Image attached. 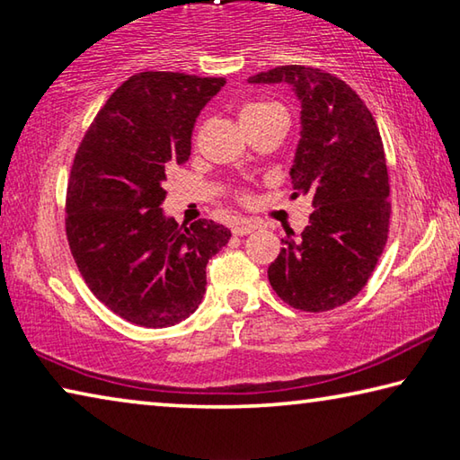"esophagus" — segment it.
Wrapping results in <instances>:
<instances>
[{
    "instance_id": "1",
    "label": "esophagus",
    "mask_w": 460,
    "mask_h": 460,
    "mask_svg": "<svg viewBox=\"0 0 460 460\" xmlns=\"http://www.w3.org/2000/svg\"><path fill=\"white\" fill-rule=\"evenodd\" d=\"M255 229H260V223L253 219H237L235 225H233V233L235 235H249Z\"/></svg>"
}]
</instances>
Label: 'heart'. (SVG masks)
<instances>
[{"label": "heart", "instance_id": "heart-1", "mask_svg": "<svg viewBox=\"0 0 460 460\" xmlns=\"http://www.w3.org/2000/svg\"><path fill=\"white\" fill-rule=\"evenodd\" d=\"M270 107H276V105H271V103H247V105L241 107L239 118H249V115H258L261 111H266V109H270Z\"/></svg>", "mask_w": 460, "mask_h": 460}]
</instances>
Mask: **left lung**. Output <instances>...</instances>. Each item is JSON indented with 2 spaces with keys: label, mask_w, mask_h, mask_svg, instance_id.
<instances>
[{
  "label": "left lung",
  "mask_w": 460,
  "mask_h": 460,
  "mask_svg": "<svg viewBox=\"0 0 460 460\" xmlns=\"http://www.w3.org/2000/svg\"><path fill=\"white\" fill-rule=\"evenodd\" d=\"M247 83H284L298 99L290 178L314 208L300 235L282 239L270 284L294 308L332 310L361 292L387 241L389 182L376 119L347 83L318 68L276 66Z\"/></svg>",
  "instance_id": "1"
}]
</instances>
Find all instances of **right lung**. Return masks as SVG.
I'll return each instance as SVG.
<instances>
[{"mask_svg": "<svg viewBox=\"0 0 460 460\" xmlns=\"http://www.w3.org/2000/svg\"><path fill=\"white\" fill-rule=\"evenodd\" d=\"M225 79L139 73L115 89L75 155L66 235L91 292L126 321L162 329L189 318L207 263L231 231L200 219L181 227L160 208L170 166L190 155L194 121Z\"/></svg>", "mask_w": 460, "mask_h": 460, "instance_id": "add662e5", "label": "right lung"}]
</instances>
